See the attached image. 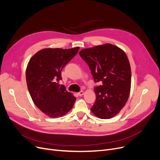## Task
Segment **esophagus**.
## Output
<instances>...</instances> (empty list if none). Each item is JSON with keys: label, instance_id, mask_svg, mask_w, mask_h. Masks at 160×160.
<instances>
[{"label": "esophagus", "instance_id": "obj_1", "mask_svg": "<svg viewBox=\"0 0 160 160\" xmlns=\"http://www.w3.org/2000/svg\"><path fill=\"white\" fill-rule=\"evenodd\" d=\"M84 92H83V91H80V92H79L78 93V95L79 96H82V95H84Z\"/></svg>", "mask_w": 160, "mask_h": 160}]
</instances>
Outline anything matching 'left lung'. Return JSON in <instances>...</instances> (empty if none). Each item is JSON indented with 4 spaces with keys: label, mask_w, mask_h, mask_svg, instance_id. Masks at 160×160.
I'll return each mask as SVG.
<instances>
[{
    "label": "left lung",
    "mask_w": 160,
    "mask_h": 160,
    "mask_svg": "<svg viewBox=\"0 0 160 160\" xmlns=\"http://www.w3.org/2000/svg\"><path fill=\"white\" fill-rule=\"evenodd\" d=\"M88 65L95 82L96 101L92 112L101 119H110L126 105L131 89V72L127 55L110 44L87 48L79 52Z\"/></svg>",
    "instance_id": "1"
}]
</instances>
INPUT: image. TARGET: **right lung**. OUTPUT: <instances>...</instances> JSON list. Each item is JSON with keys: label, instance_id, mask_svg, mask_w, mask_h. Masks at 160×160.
<instances>
[{"label": "right lung", "instance_id": "add662e5", "mask_svg": "<svg viewBox=\"0 0 160 160\" xmlns=\"http://www.w3.org/2000/svg\"><path fill=\"white\" fill-rule=\"evenodd\" d=\"M78 47L72 49L46 48L34 54L27 65L26 80L35 105L51 118L60 117L70 111L76 100L63 85L61 71L77 54Z\"/></svg>", "mask_w": 160, "mask_h": 160}]
</instances>
